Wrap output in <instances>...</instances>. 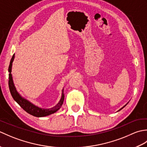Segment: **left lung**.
I'll return each mask as SVG.
<instances>
[{
	"instance_id": "8db88e82",
	"label": "left lung",
	"mask_w": 147,
	"mask_h": 147,
	"mask_svg": "<svg viewBox=\"0 0 147 147\" xmlns=\"http://www.w3.org/2000/svg\"><path fill=\"white\" fill-rule=\"evenodd\" d=\"M126 105H124V107H122V108H121V109H119V111H121V109H123V108H124V107H125V106H126Z\"/></svg>"
}]
</instances>
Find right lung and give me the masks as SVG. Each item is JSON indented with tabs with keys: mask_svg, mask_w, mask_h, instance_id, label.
I'll return each mask as SVG.
<instances>
[{
	"mask_svg": "<svg viewBox=\"0 0 147 147\" xmlns=\"http://www.w3.org/2000/svg\"><path fill=\"white\" fill-rule=\"evenodd\" d=\"M14 55H13L12 57L10 62V64H9V90H10V92L11 93V95L12 98H14V100L18 104L20 105V107L23 108L28 113L34 115V116L36 117H44L46 115H49L50 114H54L56 111H57L59 109L61 108L62 104H63L64 99V94L62 93L61 99L60 101L58 103L57 105H55V107L51 109H43L39 108L36 107L35 105L32 104V103L30 102L27 101L26 100L24 99L21 97L20 95V94L17 92L16 90L15 86L14 85L13 81H12V75H11V67H12V61L14 60Z\"/></svg>",
	"mask_w": 147,
	"mask_h": 147,
	"instance_id": "1",
	"label": "right lung"
}]
</instances>
